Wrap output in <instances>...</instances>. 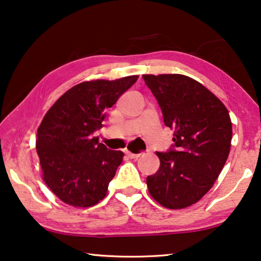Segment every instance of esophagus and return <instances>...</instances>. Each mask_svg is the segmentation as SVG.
Returning <instances> with one entry per match:
<instances>
[{
  "instance_id": "1",
  "label": "esophagus",
  "mask_w": 261,
  "mask_h": 261,
  "mask_svg": "<svg viewBox=\"0 0 261 261\" xmlns=\"http://www.w3.org/2000/svg\"><path fill=\"white\" fill-rule=\"evenodd\" d=\"M126 155L129 156L130 159H132V160H136V159H138V157H141V156H142V153H141V152L135 153V152H131V151H126Z\"/></svg>"
}]
</instances>
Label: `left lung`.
Listing matches in <instances>:
<instances>
[{
	"instance_id": "obj_1",
	"label": "left lung",
	"mask_w": 261,
	"mask_h": 261,
	"mask_svg": "<svg viewBox=\"0 0 261 261\" xmlns=\"http://www.w3.org/2000/svg\"><path fill=\"white\" fill-rule=\"evenodd\" d=\"M163 113L164 124L174 130L170 151L156 152L160 169L146 177L150 195L169 209L199 202L219 177L232 142L228 110L214 93L183 74H144Z\"/></svg>"
}]
</instances>
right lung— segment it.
<instances>
[{
	"instance_id": "right-lung-1",
	"label": "right lung",
	"mask_w": 261,
	"mask_h": 261,
	"mask_svg": "<svg viewBox=\"0 0 261 261\" xmlns=\"http://www.w3.org/2000/svg\"><path fill=\"white\" fill-rule=\"evenodd\" d=\"M138 75L84 82L61 95L43 117L36 134L42 179L54 195L75 208L97 204L123 162L93 137L102 126L105 109L136 83Z\"/></svg>"
}]
</instances>
